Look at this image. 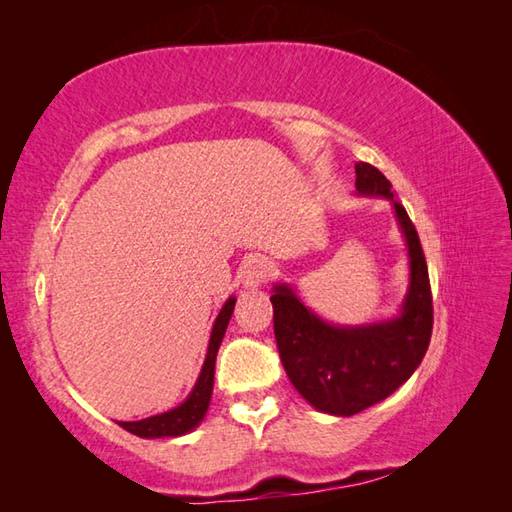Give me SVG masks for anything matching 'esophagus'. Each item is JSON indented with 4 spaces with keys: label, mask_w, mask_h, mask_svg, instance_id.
<instances>
[{
    "label": "esophagus",
    "mask_w": 512,
    "mask_h": 512,
    "mask_svg": "<svg viewBox=\"0 0 512 512\" xmlns=\"http://www.w3.org/2000/svg\"><path fill=\"white\" fill-rule=\"evenodd\" d=\"M269 269H271L269 260H265V258H249L247 263L243 265V283H245V287L256 289V287L263 285L265 280H267V276H269Z\"/></svg>",
    "instance_id": "esophagus-1"
}]
</instances>
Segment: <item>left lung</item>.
<instances>
[{
    "mask_svg": "<svg viewBox=\"0 0 512 512\" xmlns=\"http://www.w3.org/2000/svg\"><path fill=\"white\" fill-rule=\"evenodd\" d=\"M356 190L389 198L409 249L411 280L400 316L336 327L302 305L289 285H274V333L291 384L314 409L356 415L402 387L420 367L433 331V296L420 236L378 168L356 163Z\"/></svg>",
    "mask_w": 512,
    "mask_h": 512,
    "instance_id": "1",
    "label": "left lung"
}]
</instances>
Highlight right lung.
<instances>
[{
  "mask_svg": "<svg viewBox=\"0 0 512 512\" xmlns=\"http://www.w3.org/2000/svg\"><path fill=\"white\" fill-rule=\"evenodd\" d=\"M234 305H236V298L234 296L227 298V302L221 309V314H218L214 320L201 375H198V380L194 384L192 393L187 395V400L172 411L145 417V420H139V422H119V426H123L125 431H130L132 435H139V437H179V435L194 431L196 426L201 424V420L207 413V406H210L212 389H214L216 353L223 342L225 329L229 325V318H232Z\"/></svg>",
  "mask_w": 512,
  "mask_h": 512,
  "instance_id": "obj_1",
  "label": "right lung"
}]
</instances>
